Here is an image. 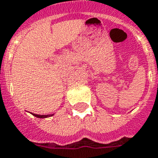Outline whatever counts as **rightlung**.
<instances>
[{"label": "right lung", "instance_id": "obj_1", "mask_svg": "<svg viewBox=\"0 0 158 158\" xmlns=\"http://www.w3.org/2000/svg\"><path fill=\"white\" fill-rule=\"evenodd\" d=\"M33 115L35 116V117H37V118H48V117H50V116L53 115V114H44V115H41V114H32Z\"/></svg>", "mask_w": 158, "mask_h": 158}]
</instances>
